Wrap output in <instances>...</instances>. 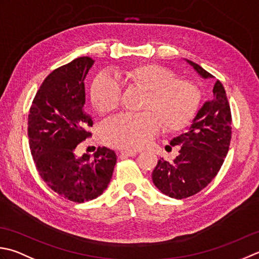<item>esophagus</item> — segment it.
<instances>
[{
    "label": "esophagus",
    "instance_id": "1",
    "mask_svg": "<svg viewBox=\"0 0 259 259\" xmlns=\"http://www.w3.org/2000/svg\"><path fill=\"white\" fill-rule=\"evenodd\" d=\"M121 157H134L137 155V151L133 150H121L120 151Z\"/></svg>",
    "mask_w": 259,
    "mask_h": 259
}]
</instances>
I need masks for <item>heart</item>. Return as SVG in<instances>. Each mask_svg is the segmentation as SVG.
Segmentation results:
<instances>
[{
  "mask_svg": "<svg viewBox=\"0 0 259 259\" xmlns=\"http://www.w3.org/2000/svg\"><path fill=\"white\" fill-rule=\"evenodd\" d=\"M119 78L145 91L139 113H123L103 124L104 140L121 149L137 150L148 145L164 126L166 131L185 128L197 112L201 94L189 79L176 77L158 64H139L120 70ZM121 88L115 79L102 74L91 86V101L100 113L118 108Z\"/></svg>",
  "mask_w": 259,
  "mask_h": 259,
  "instance_id": "1",
  "label": "heart"
}]
</instances>
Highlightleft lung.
Segmentation results:
<instances>
[{"instance_id":"left-lung-1","label":"left lung","mask_w":259,"mask_h":259,"mask_svg":"<svg viewBox=\"0 0 259 259\" xmlns=\"http://www.w3.org/2000/svg\"><path fill=\"white\" fill-rule=\"evenodd\" d=\"M202 77L209 72L191 60ZM231 110L224 85L217 80L213 98L197 112L187 133L170 141L180 149L173 161L159 159L153 171V182L161 193L174 199L190 197L204 189L224 164L231 140Z\"/></svg>"}]
</instances>
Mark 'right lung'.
<instances>
[{
    "label": "right lung",
    "mask_w": 259,
    "mask_h": 259,
    "mask_svg": "<svg viewBox=\"0 0 259 259\" xmlns=\"http://www.w3.org/2000/svg\"><path fill=\"white\" fill-rule=\"evenodd\" d=\"M94 60L78 57L45 78L30 106L28 137L40 177L56 193L76 203L100 196L116 163L114 150L99 147L78 156L93 121L86 111L84 79Z\"/></svg>",
    "instance_id": "obj_1"
}]
</instances>
